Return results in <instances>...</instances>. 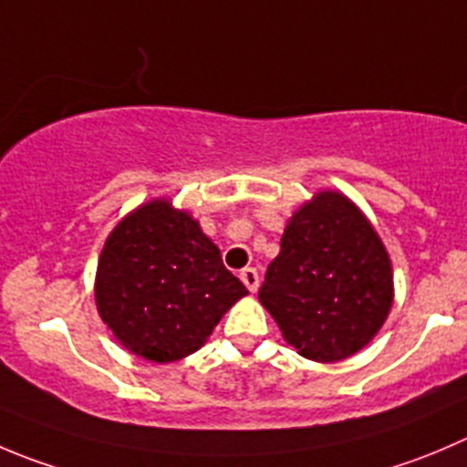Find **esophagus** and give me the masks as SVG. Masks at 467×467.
I'll return each instance as SVG.
<instances>
[{"instance_id":"obj_1","label":"esophagus","mask_w":467,"mask_h":467,"mask_svg":"<svg viewBox=\"0 0 467 467\" xmlns=\"http://www.w3.org/2000/svg\"><path fill=\"white\" fill-rule=\"evenodd\" d=\"M238 277H241V282L245 284V286L250 288L252 293H254L256 288H259V273H256L254 268H243Z\"/></svg>"}]
</instances>
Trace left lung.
Segmentation results:
<instances>
[{"instance_id":"8db88e82","label":"left lung","mask_w":467,"mask_h":467,"mask_svg":"<svg viewBox=\"0 0 467 467\" xmlns=\"http://www.w3.org/2000/svg\"><path fill=\"white\" fill-rule=\"evenodd\" d=\"M259 303L314 362L350 358L379 335L394 303L392 261L358 203L318 190L288 217Z\"/></svg>"}]
</instances>
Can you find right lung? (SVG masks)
I'll list each match as a JSON object with an SVG mask.
<instances>
[{
	"instance_id": "add662e5",
	"label": "right lung",
	"mask_w": 467,
	"mask_h": 467,
	"mask_svg": "<svg viewBox=\"0 0 467 467\" xmlns=\"http://www.w3.org/2000/svg\"><path fill=\"white\" fill-rule=\"evenodd\" d=\"M93 293L98 314L123 348L167 364L197 353L247 288L224 268L199 220L158 197L114 226Z\"/></svg>"
}]
</instances>
